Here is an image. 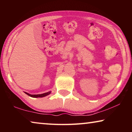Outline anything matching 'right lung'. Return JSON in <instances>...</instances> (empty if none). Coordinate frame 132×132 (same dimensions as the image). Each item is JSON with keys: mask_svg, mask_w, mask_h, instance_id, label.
<instances>
[{"mask_svg": "<svg viewBox=\"0 0 132 132\" xmlns=\"http://www.w3.org/2000/svg\"><path fill=\"white\" fill-rule=\"evenodd\" d=\"M25 93H26L27 95H28L29 96H30L31 97H34V98H38V97H43L47 96V95H49L51 93V91L47 92V93H45L44 94H35V95L30 94H29L28 93H26V92H25Z\"/></svg>", "mask_w": 132, "mask_h": 132, "instance_id": "right-lung-1", "label": "right lung"}]
</instances>
